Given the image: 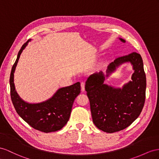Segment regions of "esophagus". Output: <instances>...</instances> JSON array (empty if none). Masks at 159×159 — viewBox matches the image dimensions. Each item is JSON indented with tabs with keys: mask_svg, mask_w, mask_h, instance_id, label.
<instances>
[{
	"mask_svg": "<svg viewBox=\"0 0 159 159\" xmlns=\"http://www.w3.org/2000/svg\"><path fill=\"white\" fill-rule=\"evenodd\" d=\"M84 85H85V84H84V83H83V82H82V83H80L81 91H82L83 92V91H84Z\"/></svg>",
	"mask_w": 159,
	"mask_h": 159,
	"instance_id": "obj_1",
	"label": "esophagus"
}]
</instances>
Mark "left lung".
Returning <instances> with one entry per match:
<instances>
[{
	"label": "left lung",
	"instance_id": "1",
	"mask_svg": "<svg viewBox=\"0 0 159 159\" xmlns=\"http://www.w3.org/2000/svg\"><path fill=\"white\" fill-rule=\"evenodd\" d=\"M119 39L125 42L122 38ZM126 62L132 64L134 71L132 81L121 89L104 83L105 76L108 77L120 65ZM146 88L143 61L136 52L116 58L107 66L105 76L102 71L89 76L85 90L96 127L107 133L118 132L128 127L138 118L143 109Z\"/></svg>",
	"mask_w": 159,
	"mask_h": 159
}]
</instances>
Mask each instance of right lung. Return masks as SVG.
<instances>
[{
  "label": "right lung",
  "instance_id": "right-lung-1",
  "mask_svg": "<svg viewBox=\"0 0 159 159\" xmlns=\"http://www.w3.org/2000/svg\"><path fill=\"white\" fill-rule=\"evenodd\" d=\"M30 41L29 39L23 45L12 67L9 80L12 102L19 116L32 128L46 133L58 131L70 118L73 103L80 93V83L77 82L59 89L51 98L43 102L29 103L24 101L15 90L14 72L20 55Z\"/></svg>",
  "mask_w": 159,
  "mask_h": 159
}]
</instances>
